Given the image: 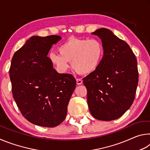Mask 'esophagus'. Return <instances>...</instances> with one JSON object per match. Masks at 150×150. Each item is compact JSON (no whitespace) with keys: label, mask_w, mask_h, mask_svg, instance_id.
<instances>
[{"label":"esophagus","mask_w":150,"mask_h":150,"mask_svg":"<svg viewBox=\"0 0 150 150\" xmlns=\"http://www.w3.org/2000/svg\"><path fill=\"white\" fill-rule=\"evenodd\" d=\"M76 82H77V85H81L83 83V81L80 79H76Z\"/></svg>","instance_id":"34e87169"}]
</instances>
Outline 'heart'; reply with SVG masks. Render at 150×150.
<instances>
[{
  "instance_id": "obj_1",
  "label": "heart",
  "mask_w": 150,
  "mask_h": 150,
  "mask_svg": "<svg viewBox=\"0 0 150 150\" xmlns=\"http://www.w3.org/2000/svg\"><path fill=\"white\" fill-rule=\"evenodd\" d=\"M59 54L51 52L50 62L60 73H65L70 67V62L76 71L90 74L98 69L102 62L104 47L96 38H70L59 47Z\"/></svg>"
}]
</instances>
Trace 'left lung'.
<instances>
[{"label":"left lung","mask_w":150,"mask_h":150,"mask_svg":"<svg viewBox=\"0 0 150 150\" xmlns=\"http://www.w3.org/2000/svg\"><path fill=\"white\" fill-rule=\"evenodd\" d=\"M101 40L102 62L83 78L90 112L97 120H116L128 110L135 98L138 71L135 55L126 42L105 28L91 33Z\"/></svg>","instance_id":"left-lung-1"}]
</instances>
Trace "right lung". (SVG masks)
<instances>
[{
  "label": "right lung",
  "instance_id": "add662e5",
  "mask_svg": "<svg viewBox=\"0 0 150 150\" xmlns=\"http://www.w3.org/2000/svg\"><path fill=\"white\" fill-rule=\"evenodd\" d=\"M62 37L34 35L14 53L10 67L13 98L24 118L35 125L57 126L65 120L76 87L70 74L59 73L47 57Z\"/></svg>",
  "mask_w": 150,
  "mask_h": 150
}]
</instances>
